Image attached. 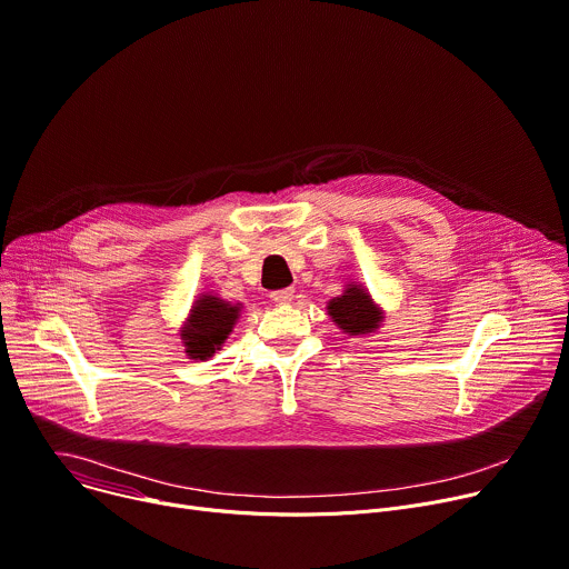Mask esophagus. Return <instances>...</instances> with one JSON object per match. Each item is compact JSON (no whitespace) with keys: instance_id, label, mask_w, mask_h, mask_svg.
<instances>
[{"instance_id":"34e87169","label":"esophagus","mask_w":569,"mask_h":569,"mask_svg":"<svg viewBox=\"0 0 569 569\" xmlns=\"http://www.w3.org/2000/svg\"><path fill=\"white\" fill-rule=\"evenodd\" d=\"M293 293H296V291H293L291 287H289V289H280V291H273V293H271V300L278 302V305H284V302H291V300H293Z\"/></svg>"}]
</instances>
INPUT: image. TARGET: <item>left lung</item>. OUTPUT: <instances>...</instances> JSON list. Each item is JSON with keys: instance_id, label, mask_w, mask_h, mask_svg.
<instances>
[{"instance_id": "left-lung-1", "label": "left lung", "mask_w": 569, "mask_h": 569, "mask_svg": "<svg viewBox=\"0 0 569 569\" xmlns=\"http://www.w3.org/2000/svg\"><path fill=\"white\" fill-rule=\"evenodd\" d=\"M328 317L348 337H367L376 332L385 319L380 305L360 282H346L343 291L328 300Z\"/></svg>"}]
</instances>
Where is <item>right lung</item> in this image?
Segmentation results:
<instances>
[{
  "label": "right lung",
  "mask_w": 569,
  "mask_h": 569,
  "mask_svg": "<svg viewBox=\"0 0 569 569\" xmlns=\"http://www.w3.org/2000/svg\"><path fill=\"white\" fill-rule=\"evenodd\" d=\"M241 310V302H230L218 293L202 291L191 302L189 317L180 328V339L189 360H209L216 351H221Z\"/></svg>",
  "instance_id": "right-lung-1"
}]
</instances>
